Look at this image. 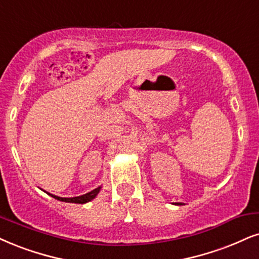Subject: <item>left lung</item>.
Here are the masks:
<instances>
[{
    "mask_svg": "<svg viewBox=\"0 0 259 259\" xmlns=\"http://www.w3.org/2000/svg\"><path fill=\"white\" fill-rule=\"evenodd\" d=\"M177 205H183V204H181V203H177Z\"/></svg>",
    "mask_w": 259,
    "mask_h": 259,
    "instance_id": "left-lung-1",
    "label": "left lung"
}]
</instances>
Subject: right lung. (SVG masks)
<instances>
[{
    "instance_id": "1",
    "label": "right lung",
    "mask_w": 259,
    "mask_h": 259,
    "mask_svg": "<svg viewBox=\"0 0 259 259\" xmlns=\"http://www.w3.org/2000/svg\"><path fill=\"white\" fill-rule=\"evenodd\" d=\"M100 190H101V187H97V188H95V190H92L91 192L82 194V196H79V197H73V198H61V197L54 196V194H50V193H48V194H49V196H52L53 198H55V199H57V200H61V202L84 204V203H88V202H90V200L94 199V198L97 196V193L100 192Z\"/></svg>"
}]
</instances>
